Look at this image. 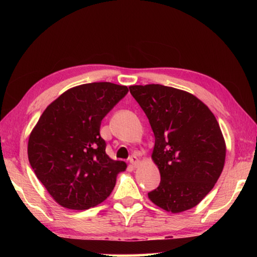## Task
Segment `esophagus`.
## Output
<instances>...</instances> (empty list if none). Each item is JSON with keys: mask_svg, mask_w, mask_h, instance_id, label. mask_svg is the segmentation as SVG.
Here are the masks:
<instances>
[{"mask_svg": "<svg viewBox=\"0 0 257 257\" xmlns=\"http://www.w3.org/2000/svg\"><path fill=\"white\" fill-rule=\"evenodd\" d=\"M129 162H130V164L134 165V167H137V164L139 163V160L136 155H132L129 158Z\"/></svg>", "mask_w": 257, "mask_h": 257, "instance_id": "esophagus-1", "label": "esophagus"}]
</instances>
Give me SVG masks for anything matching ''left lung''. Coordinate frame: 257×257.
I'll return each mask as SVG.
<instances>
[{"label":"left lung","instance_id":"1","mask_svg":"<svg viewBox=\"0 0 257 257\" xmlns=\"http://www.w3.org/2000/svg\"><path fill=\"white\" fill-rule=\"evenodd\" d=\"M154 133L152 159L161 181L149 193L155 205L172 213L196 206L222 172L225 144L215 116L184 90L163 85L130 86Z\"/></svg>","mask_w":257,"mask_h":257}]
</instances>
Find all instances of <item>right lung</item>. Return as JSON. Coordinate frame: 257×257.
Returning a JSON list of instances; mask_svg holds the SVG:
<instances>
[{
    "mask_svg": "<svg viewBox=\"0 0 257 257\" xmlns=\"http://www.w3.org/2000/svg\"><path fill=\"white\" fill-rule=\"evenodd\" d=\"M127 93V86L90 82L67 90L43 112L29 136L28 159L61 206L87 210L102 203L127 168L108 158L99 135L103 118Z\"/></svg>",
    "mask_w": 257,
    "mask_h": 257,
    "instance_id": "obj_1",
    "label": "right lung"
}]
</instances>
